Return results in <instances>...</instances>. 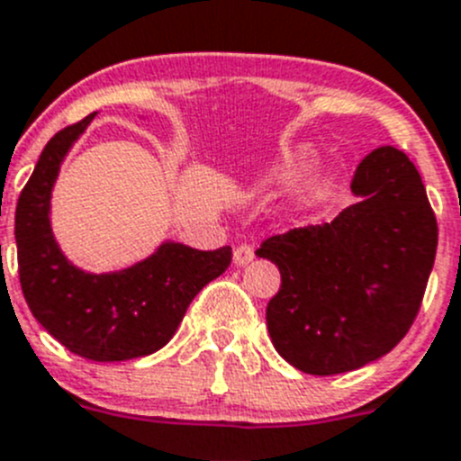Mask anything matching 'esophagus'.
Returning <instances> with one entry per match:
<instances>
[{
	"instance_id": "obj_1",
	"label": "esophagus",
	"mask_w": 461,
	"mask_h": 461,
	"mask_svg": "<svg viewBox=\"0 0 461 461\" xmlns=\"http://www.w3.org/2000/svg\"><path fill=\"white\" fill-rule=\"evenodd\" d=\"M255 259V250H252V245H239L234 250V264L236 266H245L250 264Z\"/></svg>"
}]
</instances>
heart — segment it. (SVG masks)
Wrapping results in <instances>:
<instances>
[{"mask_svg":"<svg viewBox=\"0 0 461 461\" xmlns=\"http://www.w3.org/2000/svg\"><path fill=\"white\" fill-rule=\"evenodd\" d=\"M316 158V152L309 145H295V148L286 149L277 161L273 163L268 172H266V184H286L294 177H298L304 167H309ZM339 188V175L332 170L313 172L309 177H304L294 193L289 195V211L298 221H312L322 209L334 200Z\"/></svg>","mask_w":461,"mask_h":461,"instance_id":"b5f03b06","label":"heart"}]
</instances>
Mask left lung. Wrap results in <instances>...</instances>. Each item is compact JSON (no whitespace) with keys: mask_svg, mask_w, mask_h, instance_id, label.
I'll return each mask as SVG.
<instances>
[{"mask_svg":"<svg viewBox=\"0 0 461 461\" xmlns=\"http://www.w3.org/2000/svg\"><path fill=\"white\" fill-rule=\"evenodd\" d=\"M350 188L357 202L332 222L270 236L257 250L282 275L266 309L270 341L309 375L357 371L393 350L437 255V221L405 152L377 148Z\"/></svg>","mask_w":461,"mask_h":461,"instance_id":"8db88e82","label":"left lung"}]
</instances>
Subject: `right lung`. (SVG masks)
<instances>
[{
	"label": "right lung",
	"instance_id": "1",
	"mask_svg": "<svg viewBox=\"0 0 461 461\" xmlns=\"http://www.w3.org/2000/svg\"><path fill=\"white\" fill-rule=\"evenodd\" d=\"M95 113L59 131L42 149L15 209L17 268L33 318L59 343L93 361H124L161 350L211 279L227 270L231 248L195 250L163 240L139 264L88 273L63 255L51 231V191L61 163Z\"/></svg>",
	"mask_w": 461,
	"mask_h": 461
}]
</instances>
